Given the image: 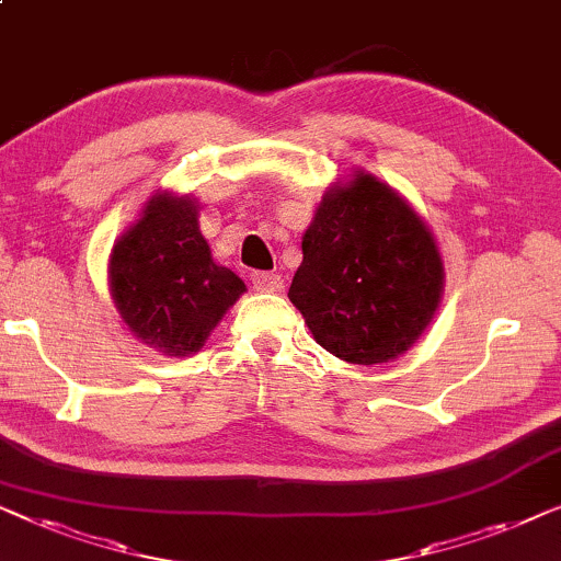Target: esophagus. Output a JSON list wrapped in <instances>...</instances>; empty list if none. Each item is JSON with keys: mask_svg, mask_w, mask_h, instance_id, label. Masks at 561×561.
<instances>
[{"mask_svg": "<svg viewBox=\"0 0 561 561\" xmlns=\"http://www.w3.org/2000/svg\"><path fill=\"white\" fill-rule=\"evenodd\" d=\"M251 284L259 291H279L284 282L277 272H251Z\"/></svg>", "mask_w": 561, "mask_h": 561, "instance_id": "obj_1", "label": "esophagus"}]
</instances>
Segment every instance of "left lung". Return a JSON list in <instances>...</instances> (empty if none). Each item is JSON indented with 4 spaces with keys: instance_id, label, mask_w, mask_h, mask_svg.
<instances>
[{
    "instance_id": "1",
    "label": "left lung",
    "mask_w": 561,
    "mask_h": 561,
    "mask_svg": "<svg viewBox=\"0 0 561 561\" xmlns=\"http://www.w3.org/2000/svg\"><path fill=\"white\" fill-rule=\"evenodd\" d=\"M439 295L435 239L391 187L360 172L328 191L289 287L322 348L358 366L397 358L430 325Z\"/></svg>"
}]
</instances>
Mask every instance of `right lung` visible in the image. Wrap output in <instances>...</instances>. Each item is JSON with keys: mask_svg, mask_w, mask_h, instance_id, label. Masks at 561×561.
Returning <instances> with one entry per match:
<instances>
[{"mask_svg": "<svg viewBox=\"0 0 561 561\" xmlns=\"http://www.w3.org/2000/svg\"><path fill=\"white\" fill-rule=\"evenodd\" d=\"M112 295L129 330L168 356H191L243 289L210 259L191 198L154 195L112 251Z\"/></svg>", "mask_w": 561, "mask_h": 561, "instance_id": "right-lung-1", "label": "right lung"}]
</instances>
